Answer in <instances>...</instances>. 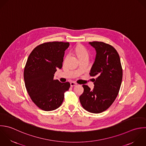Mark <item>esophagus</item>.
Returning a JSON list of instances; mask_svg holds the SVG:
<instances>
[{"mask_svg": "<svg viewBox=\"0 0 146 146\" xmlns=\"http://www.w3.org/2000/svg\"><path fill=\"white\" fill-rule=\"evenodd\" d=\"M77 85V84L76 82H75L72 81V82H70V86H71L72 87L74 86H76V85Z\"/></svg>", "mask_w": 146, "mask_h": 146, "instance_id": "esophagus-1", "label": "esophagus"}]
</instances>
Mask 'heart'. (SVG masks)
I'll return each instance as SVG.
<instances>
[{"label":"heart","instance_id":"obj_1","mask_svg":"<svg viewBox=\"0 0 146 146\" xmlns=\"http://www.w3.org/2000/svg\"><path fill=\"white\" fill-rule=\"evenodd\" d=\"M75 52L79 58V59L83 58H86L89 57V54L86 49L82 46V45H79L77 46L75 49Z\"/></svg>","mask_w":146,"mask_h":146}]
</instances>
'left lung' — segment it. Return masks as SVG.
<instances>
[{"label":"left lung","instance_id":"1","mask_svg":"<svg viewBox=\"0 0 146 146\" xmlns=\"http://www.w3.org/2000/svg\"><path fill=\"white\" fill-rule=\"evenodd\" d=\"M96 50L95 61L90 76L93 79V90L83 85L84 91L80 97L82 106L92 113L106 110L116 99L122 83L123 72L119 56L111 45L104 42H89Z\"/></svg>","mask_w":146,"mask_h":146}]
</instances>
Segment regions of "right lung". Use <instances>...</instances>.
Wrapping results in <instances>:
<instances>
[{
    "instance_id": "obj_1",
    "label": "right lung",
    "mask_w": 146,
    "mask_h": 146,
    "mask_svg": "<svg viewBox=\"0 0 146 146\" xmlns=\"http://www.w3.org/2000/svg\"><path fill=\"white\" fill-rule=\"evenodd\" d=\"M68 42H48L37 46L29 54L24 70L27 92L33 103L44 111L58 108L68 90L69 82L54 80V74L62 66L65 50Z\"/></svg>"
}]
</instances>
